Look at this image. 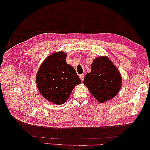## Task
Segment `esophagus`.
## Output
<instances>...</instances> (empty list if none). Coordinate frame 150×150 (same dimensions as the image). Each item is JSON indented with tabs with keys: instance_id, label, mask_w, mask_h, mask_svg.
<instances>
[{
	"instance_id": "esophagus-1",
	"label": "esophagus",
	"mask_w": 150,
	"mask_h": 150,
	"mask_svg": "<svg viewBox=\"0 0 150 150\" xmlns=\"http://www.w3.org/2000/svg\"><path fill=\"white\" fill-rule=\"evenodd\" d=\"M80 79H81V81H82L84 80V74H82V75H80Z\"/></svg>"
}]
</instances>
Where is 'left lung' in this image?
Instances as JSON below:
<instances>
[{
	"instance_id": "left-lung-1",
	"label": "left lung",
	"mask_w": 150,
	"mask_h": 150,
	"mask_svg": "<svg viewBox=\"0 0 150 150\" xmlns=\"http://www.w3.org/2000/svg\"><path fill=\"white\" fill-rule=\"evenodd\" d=\"M91 66V72L84 77V85L99 103L111 99L121 88L122 79L119 70L105 57L95 59Z\"/></svg>"
}]
</instances>
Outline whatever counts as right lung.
Instances as JSON below:
<instances>
[{
	"mask_svg": "<svg viewBox=\"0 0 150 150\" xmlns=\"http://www.w3.org/2000/svg\"><path fill=\"white\" fill-rule=\"evenodd\" d=\"M66 55L55 53L44 60L37 75V85L42 96L55 104L68 99L76 85L81 81L75 69L66 62Z\"/></svg>",
	"mask_w": 150,
	"mask_h": 150,
	"instance_id": "right-lung-1",
	"label": "right lung"
}]
</instances>
